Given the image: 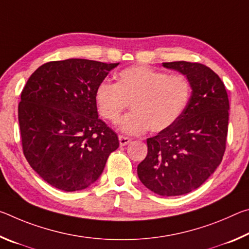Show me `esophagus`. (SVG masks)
<instances>
[{
	"label": "esophagus",
	"mask_w": 249,
	"mask_h": 249,
	"mask_svg": "<svg viewBox=\"0 0 249 249\" xmlns=\"http://www.w3.org/2000/svg\"><path fill=\"white\" fill-rule=\"evenodd\" d=\"M119 141H120L121 146H126L130 142V138L126 137V136H119Z\"/></svg>",
	"instance_id": "1"
}]
</instances>
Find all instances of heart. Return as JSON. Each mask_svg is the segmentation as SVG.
Wrapping results in <instances>:
<instances>
[{
    "instance_id": "heart-1",
    "label": "heart",
    "mask_w": 249,
    "mask_h": 249,
    "mask_svg": "<svg viewBox=\"0 0 249 249\" xmlns=\"http://www.w3.org/2000/svg\"><path fill=\"white\" fill-rule=\"evenodd\" d=\"M190 95V82L184 75L134 66L121 71L116 84L100 83L94 96L100 114L113 124L130 104L132 113L119 128L125 134L141 135L148 128L159 133L170 127L182 114Z\"/></svg>"
}]
</instances>
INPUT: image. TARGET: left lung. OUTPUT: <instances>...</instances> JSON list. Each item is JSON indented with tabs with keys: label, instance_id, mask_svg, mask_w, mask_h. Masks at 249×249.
<instances>
[{
	"label": "left lung",
	"instance_id": "left-lung-1",
	"mask_svg": "<svg viewBox=\"0 0 249 249\" xmlns=\"http://www.w3.org/2000/svg\"><path fill=\"white\" fill-rule=\"evenodd\" d=\"M189 80L191 96L170 127L147 140L148 154L138 165L141 182L162 196L196 190L216 170L225 151L230 103L224 83L209 67L162 62Z\"/></svg>",
	"mask_w": 249,
	"mask_h": 249
}]
</instances>
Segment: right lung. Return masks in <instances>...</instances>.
I'll return each instance as SVG.
<instances>
[{
    "mask_svg": "<svg viewBox=\"0 0 249 249\" xmlns=\"http://www.w3.org/2000/svg\"><path fill=\"white\" fill-rule=\"evenodd\" d=\"M119 64L71 58L40 66L20 95L18 123L25 157L36 174L59 190L93 184L117 135L99 119L95 90Z\"/></svg>",
    "mask_w": 249,
    "mask_h": 249,
    "instance_id": "right-lung-1",
    "label": "right lung"
}]
</instances>
